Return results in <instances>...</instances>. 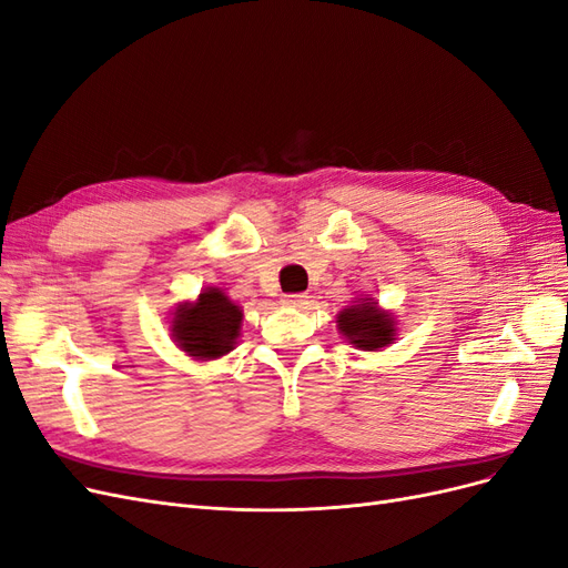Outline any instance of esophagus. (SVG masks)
<instances>
[{
    "label": "esophagus",
    "mask_w": 568,
    "mask_h": 568,
    "mask_svg": "<svg viewBox=\"0 0 568 568\" xmlns=\"http://www.w3.org/2000/svg\"><path fill=\"white\" fill-rule=\"evenodd\" d=\"M282 303H284L286 307H305L311 301H307L305 294H286V296L282 298Z\"/></svg>",
    "instance_id": "obj_1"
}]
</instances>
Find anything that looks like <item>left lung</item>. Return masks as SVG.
Instances as JSON below:
<instances>
[{"mask_svg":"<svg viewBox=\"0 0 568 568\" xmlns=\"http://www.w3.org/2000/svg\"><path fill=\"white\" fill-rule=\"evenodd\" d=\"M338 334L353 348L359 351H384L398 336V322L386 307L374 298H355L336 315Z\"/></svg>","mask_w":568,"mask_h":568,"instance_id":"obj_1","label":"left lung"}]
</instances>
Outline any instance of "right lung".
Here are the masks:
<instances>
[{
    "label": "right lung",
    "mask_w": 568,
    "mask_h": 568,
    "mask_svg": "<svg viewBox=\"0 0 568 568\" xmlns=\"http://www.w3.org/2000/svg\"><path fill=\"white\" fill-rule=\"evenodd\" d=\"M244 311L225 288L205 286L194 301L178 303L170 320V336L175 346L196 363H209L234 351L242 336Z\"/></svg>",
    "instance_id": "1"
}]
</instances>
